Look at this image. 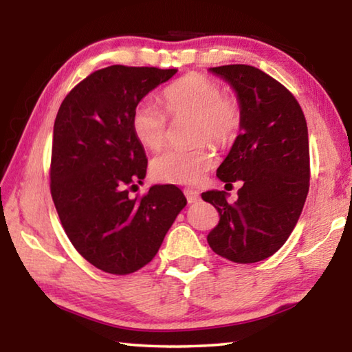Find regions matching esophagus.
<instances>
[{
	"label": "esophagus",
	"mask_w": 352,
	"mask_h": 352,
	"mask_svg": "<svg viewBox=\"0 0 352 352\" xmlns=\"http://www.w3.org/2000/svg\"><path fill=\"white\" fill-rule=\"evenodd\" d=\"M184 195H186L188 204H195V201H199V199H200V195H199L197 190L189 189V188L184 189Z\"/></svg>",
	"instance_id": "esophagus-1"
}]
</instances>
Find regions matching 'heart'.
Returning <instances> with one entry per match:
<instances>
[{"label":"heart","instance_id":"b5f03b06","mask_svg":"<svg viewBox=\"0 0 352 352\" xmlns=\"http://www.w3.org/2000/svg\"><path fill=\"white\" fill-rule=\"evenodd\" d=\"M163 107L170 118L192 116L190 138L200 144L190 148L172 147L152 160L151 174L158 182L195 184L214 168L217 146L234 142L242 129V109L234 98L225 96L222 85L211 77L190 73L169 85L162 94ZM148 99L136 104L132 130L140 144L151 151L162 147L168 135V116Z\"/></svg>","mask_w":352,"mask_h":352}]
</instances>
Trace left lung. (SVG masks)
<instances>
[{
    "instance_id": "1",
    "label": "left lung",
    "mask_w": 352,
    "mask_h": 352,
    "mask_svg": "<svg viewBox=\"0 0 352 352\" xmlns=\"http://www.w3.org/2000/svg\"><path fill=\"white\" fill-rule=\"evenodd\" d=\"M234 88L242 129L217 177L242 180L234 204L225 190L201 199L219 212L208 243L222 258L252 264L275 254L289 239L309 192L311 162L305 113L287 88L250 65L211 68Z\"/></svg>"
}]
</instances>
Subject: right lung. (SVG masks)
Segmentation results:
<instances>
[{"instance_id":"obj_1","label":"right lung","mask_w":352,"mask_h":352,"mask_svg":"<svg viewBox=\"0 0 352 352\" xmlns=\"http://www.w3.org/2000/svg\"><path fill=\"white\" fill-rule=\"evenodd\" d=\"M177 69L111 65L85 77L57 111L51 195L74 248L96 269L129 275L148 264L186 197L155 184L135 199L147 158L132 130L136 104Z\"/></svg>"}]
</instances>
